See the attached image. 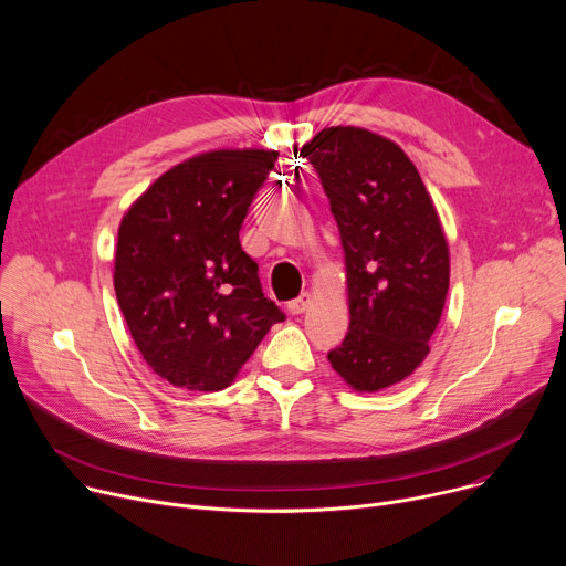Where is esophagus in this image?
I'll return each mask as SVG.
<instances>
[{"instance_id":"1","label":"esophagus","mask_w":566,"mask_h":566,"mask_svg":"<svg viewBox=\"0 0 566 566\" xmlns=\"http://www.w3.org/2000/svg\"><path fill=\"white\" fill-rule=\"evenodd\" d=\"M308 306H311V294H308V292H303V294H298L296 298L287 301V311H290L292 315L306 313V308H308Z\"/></svg>"}]
</instances>
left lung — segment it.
I'll use <instances>...</instances> for the list:
<instances>
[{
	"mask_svg": "<svg viewBox=\"0 0 566 566\" xmlns=\"http://www.w3.org/2000/svg\"><path fill=\"white\" fill-rule=\"evenodd\" d=\"M301 156L328 197L349 281V333L328 360L352 387L376 392L430 352L449 292L440 217L401 147L365 128H324Z\"/></svg>",
	"mask_w": 566,
	"mask_h": 566,
	"instance_id": "left-lung-1",
	"label": "left lung"
}]
</instances>
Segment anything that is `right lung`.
Instances as JSON below:
<instances>
[{
    "mask_svg": "<svg viewBox=\"0 0 566 566\" xmlns=\"http://www.w3.org/2000/svg\"><path fill=\"white\" fill-rule=\"evenodd\" d=\"M279 154L220 149L165 171L124 214L119 311L147 365L174 387H229L285 313L263 294L240 229Z\"/></svg>",
    "mask_w": 566,
    "mask_h": 566,
    "instance_id": "obj_1",
    "label": "right lung"
}]
</instances>
